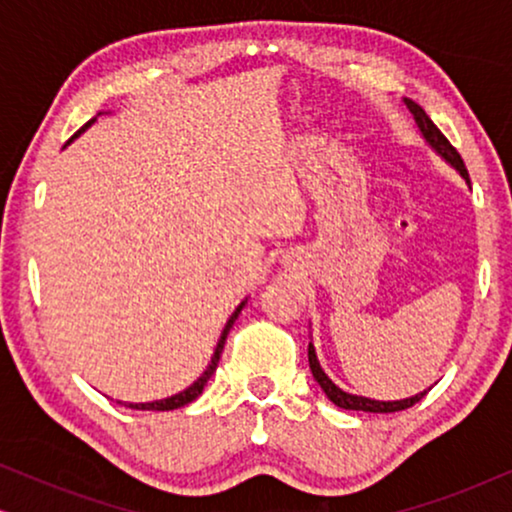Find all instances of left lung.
Here are the masks:
<instances>
[{"mask_svg":"<svg viewBox=\"0 0 512 512\" xmlns=\"http://www.w3.org/2000/svg\"><path fill=\"white\" fill-rule=\"evenodd\" d=\"M403 102H405V107L410 109V114L415 116V123H417L419 132H422V137L426 139V144H429L431 149L436 151L440 158H445V163H450L454 170H457L461 177L466 179V184L471 186V179H468V170H466L464 160H461V156H459V151L454 149L450 142H447V137L436 128V123H433L431 118L426 116V111L419 107L417 102L408 100V97H405ZM307 359H310V370H312L314 380H317L319 387L324 389V394L328 396V401L335 403L342 410H363V412H398V410H408L415 403L422 401V398L429 394V389H431L429 387L426 391H422V394L403 398V401H375V398L354 396V394H347V391H342L340 387H335V382L331 380V377H328L324 370H321L319 359H317V352H314L312 342H310V347H307Z\"/></svg>","mask_w":512,"mask_h":512,"instance_id":"obj_1","label":"left lung"}]
</instances>
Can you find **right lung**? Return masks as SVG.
<instances>
[{"mask_svg":"<svg viewBox=\"0 0 512 512\" xmlns=\"http://www.w3.org/2000/svg\"><path fill=\"white\" fill-rule=\"evenodd\" d=\"M95 121V118H93ZM93 121H88L86 125H83V128L76 132V135H81L83 130L88 128L90 123ZM74 135V137H76ZM72 137V139H74ZM72 139H69V142H72ZM67 142V144H69ZM244 303H247V300H242L240 305L235 307V312L230 314V319H228V324L223 326V331H221V338H219V345H216V349H214V354H212V361H209V366L205 368V373H202L198 380H195L191 387L188 389H184V391H179V394H174V396H170V398H163V401H151V403H125L128 405V408H132V410H177V408H181V405H188L191 401H195V398H198L200 394H202V389H205V384H207V380L209 377L214 375V370H216V366H219V359H221V352H223V345H226V338H228V333H230V328H233V324H235V319L240 317V312H242V307H244ZM121 403V401H118Z\"/></svg>","mask_w":512,"mask_h":512,"instance_id":"obj_1","label":"right lung"}]
</instances>
